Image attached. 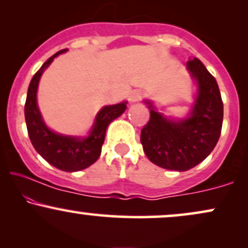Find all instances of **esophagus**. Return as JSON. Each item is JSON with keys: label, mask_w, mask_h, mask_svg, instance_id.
Listing matches in <instances>:
<instances>
[{"label": "esophagus", "mask_w": 248, "mask_h": 248, "mask_svg": "<svg viewBox=\"0 0 248 248\" xmlns=\"http://www.w3.org/2000/svg\"><path fill=\"white\" fill-rule=\"evenodd\" d=\"M142 93L140 92V91H134V92H132V94L129 95V101L130 102H138L140 101L142 99Z\"/></svg>", "instance_id": "34e87169"}]
</instances>
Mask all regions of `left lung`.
<instances>
[{
    "mask_svg": "<svg viewBox=\"0 0 248 248\" xmlns=\"http://www.w3.org/2000/svg\"><path fill=\"white\" fill-rule=\"evenodd\" d=\"M197 80L198 94L191 114L172 121L153 109L141 130L143 152L156 166L168 170L186 171L204 161L216 147L223 126L224 106L218 84L198 58L186 62Z\"/></svg>",
    "mask_w": 248,
    "mask_h": 248,
    "instance_id": "1",
    "label": "left lung"
}]
</instances>
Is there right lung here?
Returning <instances> with one entry per match:
<instances>
[{
  "label": "right lung",
  "instance_id": "1",
  "mask_svg": "<svg viewBox=\"0 0 248 248\" xmlns=\"http://www.w3.org/2000/svg\"><path fill=\"white\" fill-rule=\"evenodd\" d=\"M65 51L67 50H61L51 56L32 77L29 88H28L24 115L28 134L36 152L57 169L73 172L90 167L98 160L101 154L108 124L126 110L127 102L102 108L96 115L94 126L91 130L90 135L85 139L59 135L50 130L45 126L38 107H37V87H38L39 79L44 70L49 66L56 56L61 55Z\"/></svg>",
  "mask_w": 248,
  "mask_h": 248
}]
</instances>
